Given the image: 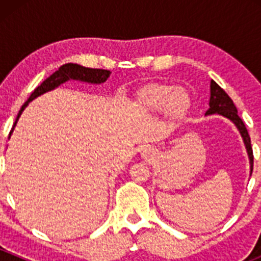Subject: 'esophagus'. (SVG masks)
Masks as SVG:
<instances>
[{"instance_id": "esophagus-1", "label": "esophagus", "mask_w": 261, "mask_h": 261, "mask_svg": "<svg viewBox=\"0 0 261 261\" xmlns=\"http://www.w3.org/2000/svg\"><path fill=\"white\" fill-rule=\"evenodd\" d=\"M154 155H155V152L152 151L151 149H145L143 151V156L146 158V159H150V160L154 159Z\"/></svg>"}]
</instances>
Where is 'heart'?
I'll return each mask as SVG.
<instances>
[{"instance_id":"1","label":"heart","mask_w":261,"mask_h":261,"mask_svg":"<svg viewBox=\"0 0 261 261\" xmlns=\"http://www.w3.org/2000/svg\"><path fill=\"white\" fill-rule=\"evenodd\" d=\"M138 105L149 114H164L172 118H180L191 106L188 92L172 84L152 83L144 87L138 94Z\"/></svg>"}]
</instances>
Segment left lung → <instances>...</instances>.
<instances>
[{
    "label": "left lung",
    "mask_w": 261,
    "mask_h": 261,
    "mask_svg": "<svg viewBox=\"0 0 261 261\" xmlns=\"http://www.w3.org/2000/svg\"><path fill=\"white\" fill-rule=\"evenodd\" d=\"M210 88H211V97H210V109L206 111V116L208 115H220L226 117L227 120H230L233 125L236 126V128L240 133L241 138L246 147L247 156H249L250 162V175L252 173V164H254V155H252V147H251V141H250L249 133H247L246 127H245V123L243 122L240 117L238 115V109L233 105L232 99L228 97V94L216 83L215 81L211 80V84H210Z\"/></svg>",
    "instance_id": "obj_1"
}]
</instances>
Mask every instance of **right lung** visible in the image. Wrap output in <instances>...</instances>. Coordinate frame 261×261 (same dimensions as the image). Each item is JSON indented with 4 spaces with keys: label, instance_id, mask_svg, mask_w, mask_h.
<instances>
[{
    "label": "right lung",
    "instance_id": "right-lung-1",
    "mask_svg": "<svg viewBox=\"0 0 261 261\" xmlns=\"http://www.w3.org/2000/svg\"><path fill=\"white\" fill-rule=\"evenodd\" d=\"M111 75V72L110 70L105 69H93V68H86L82 67L80 64H73V63H68V64L62 65L59 69L55 73H53L49 78H46L43 83L39 87H36L34 89V92L31 93V96L29 97L28 101L22 105L21 110L18 111V115L16 117V121H15L14 126H12V130L10 131V136H11L12 131H14L15 126H16L18 118H20L21 114H22L23 110L28 107V105L30 103L33 99H35L36 97L41 96V94L46 93V92L53 91L57 87H59L60 84L65 83V82L73 80V81H80V82H86V83L91 84H101L103 82L109 80V77ZM9 136V139H10Z\"/></svg>",
    "mask_w": 261,
    "mask_h": 261
}]
</instances>
